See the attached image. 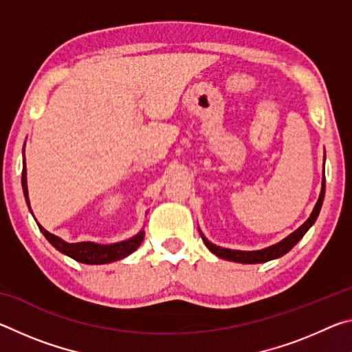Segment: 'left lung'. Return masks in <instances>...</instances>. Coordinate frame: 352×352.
I'll use <instances>...</instances> for the list:
<instances>
[{
  "instance_id": "8db88e82",
  "label": "left lung",
  "mask_w": 352,
  "mask_h": 352,
  "mask_svg": "<svg viewBox=\"0 0 352 352\" xmlns=\"http://www.w3.org/2000/svg\"><path fill=\"white\" fill-rule=\"evenodd\" d=\"M324 186H326V182H324V178H323V186H321L320 199L317 201V205H315V208H314L311 217H309L306 222L302 223L296 231H294V233H292L290 236L285 237L284 241L278 242L276 245H272V247L264 248V250H258V252H239V250H228V248H222V247L214 245V243H211L204 234L200 233L201 234V239H204L205 245L210 248L214 254L219 256V258L228 259V261H234V262H242V264H259V262H267V261L281 258L283 254L290 252V250L296 245L298 241H300L301 237L307 233V230L311 228L315 220H317L318 214H320V210H321V205H323Z\"/></svg>"
}]
</instances>
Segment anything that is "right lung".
<instances>
[{
  "instance_id": "add662e5",
  "label": "right lung",
  "mask_w": 352,
  "mask_h": 352,
  "mask_svg": "<svg viewBox=\"0 0 352 352\" xmlns=\"http://www.w3.org/2000/svg\"><path fill=\"white\" fill-rule=\"evenodd\" d=\"M21 184H23V192H25L26 201L29 205V197H28V183H26V166L23 168V175H21ZM38 228L41 233L45 234V237L50 241L52 245H54L58 252H62L63 254L69 256L79 262H83V264H109V262L122 259L129 256L130 253H133L136 248L141 245V242L144 241V233L136 234L135 237L129 241L119 242V243H113V245H98V243L93 242H77V243H68L62 241L60 237H57L54 234L47 233V231L43 228V226L38 225Z\"/></svg>"
}]
</instances>
